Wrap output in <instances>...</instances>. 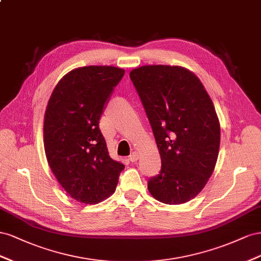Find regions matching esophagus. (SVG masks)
<instances>
[{"label":"esophagus","instance_id":"esophagus-1","mask_svg":"<svg viewBox=\"0 0 261 261\" xmlns=\"http://www.w3.org/2000/svg\"><path fill=\"white\" fill-rule=\"evenodd\" d=\"M139 160V153L138 152H133L130 156H129V161L130 162H132V163H135V162H137Z\"/></svg>","mask_w":261,"mask_h":261}]
</instances>
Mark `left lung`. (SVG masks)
Masks as SVG:
<instances>
[{
  "mask_svg": "<svg viewBox=\"0 0 261 261\" xmlns=\"http://www.w3.org/2000/svg\"><path fill=\"white\" fill-rule=\"evenodd\" d=\"M161 155L147 189L166 204L188 202L204 188L220 150L213 101L195 73L179 65H143L130 72Z\"/></svg>",
  "mask_w": 261,
  "mask_h": 261,
  "instance_id": "1",
  "label": "left lung"
}]
</instances>
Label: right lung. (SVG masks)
<instances>
[{
	"instance_id": "obj_1",
	"label": "right lung",
	"mask_w": 261,
	"mask_h": 261,
	"mask_svg": "<svg viewBox=\"0 0 261 261\" xmlns=\"http://www.w3.org/2000/svg\"><path fill=\"white\" fill-rule=\"evenodd\" d=\"M124 70L88 65L58 82L44 113L43 145L49 166L68 195L96 204L113 195L124 165L109 156L99 129L103 105Z\"/></svg>"
}]
</instances>
